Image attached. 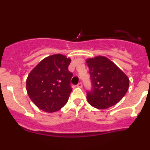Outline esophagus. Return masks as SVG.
I'll return each instance as SVG.
<instances>
[{
	"label": "esophagus",
	"mask_w": 150,
	"mask_h": 150,
	"mask_svg": "<svg viewBox=\"0 0 150 150\" xmlns=\"http://www.w3.org/2000/svg\"><path fill=\"white\" fill-rule=\"evenodd\" d=\"M77 87H80V88H81V87H82V82H79V83L77 85Z\"/></svg>",
	"instance_id": "obj_1"
}]
</instances>
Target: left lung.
Here are the masks:
<instances>
[{
  "mask_svg": "<svg viewBox=\"0 0 150 150\" xmlns=\"http://www.w3.org/2000/svg\"><path fill=\"white\" fill-rule=\"evenodd\" d=\"M92 88L87 92L89 104L99 109L116 104L125 96L129 79L112 61L104 56L87 60Z\"/></svg>",
  "mask_w": 150,
  "mask_h": 150,
  "instance_id": "left-lung-1",
  "label": "left lung"
}]
</instances>
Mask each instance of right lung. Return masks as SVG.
Here are the masks:
<instances>
[{
  "label": "right lung",
  "instance_id": "add662e5",
  "mask_svg": "<svg viewBox=\"0 0 150 150\" xmlns=\"http://www.w3.org/2000/svg\"><path fill=\"white\" fill-rule=\"evenodd\" d=\"M70 58L55 54L43 59L29 74L27 91L31 100L44 111L52 113L64 106L72 87Z\"/></svg>",
  "mask_w": 150,
  "mask_h": 150
}]
</instances>
